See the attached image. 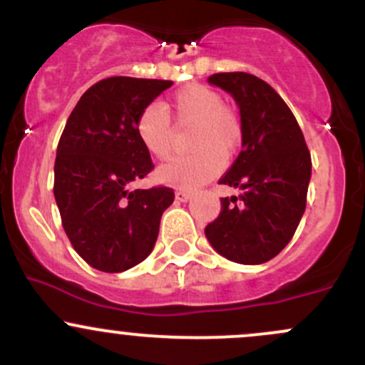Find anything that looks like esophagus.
Wrapping results in <instances>:
<instances>
[{"label": "esophagus", "mask_w": 365, "mask_h": 365, "mask_svg": "<svg viewBox=\"0 0 365 365\" xmlns=\"http://www.w3.org/2000/svg\"><path fill=\"white\" fill-rule=\"evenodd\" d=\"M190 194H188V192H185V190H177L175 192V200H177V202H187L188 199H190Z\"/></svg>", "instance_id": "obj_1"}]
</instances>
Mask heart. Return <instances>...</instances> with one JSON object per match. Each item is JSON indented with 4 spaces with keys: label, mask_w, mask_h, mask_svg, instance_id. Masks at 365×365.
<instances>
[{
    "label": "heart",
    "mask_w": 365,
    "mask_h": 365,
    "mask_svg": "<svg viewBox=\"0 0 365 365\" xmlns=\"http://www.w3.org/2000/svg\"><path fill=\"white\" fill-rule=\"evenodd\" d=\"M173 111L178 127H194L190 135V156L171 159L156 171L159 183L195 188L220 173L240 148L244 128L240 116L225 106L220 92L200 83L180 89L173 96ZM137 137L156 159H166L173 144V125L161 104L153 103L140 111L135 123Z\"/></svg>",
    "instance_id": "heart-1"
}]
</instances>
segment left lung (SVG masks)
<instances>
[{"label":"left lung","mask_w":365,"mask_h":365,"mask_svg":"<svg viewBox=\"0 0 365 365\" xmlns=\"http://www.w3.org/2000/svg\"><path fill=\"white\" fill-rule=\"evenodd\" d=\"M209 83L232 94L244 128L242 150L220 180L240 188L221 199V212L206 226L209 244L238 264H262L292 240L305 211L311 153L295 116L269 83L245 72L215 73Z\"/></svg>","instance_id":"left-lung-1"}]
</instances>
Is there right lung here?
<instances>
[{
    "label": "right lung",
    "mask_w": 365,
    "mask_h": 365,
    "mask_svg": "<svg viewBox=\"0 0 365 365\" xmlns=\"http://www.w3.org/2000/svg\"><path fill=\"white\" fill-rule=\"evenodd\" d=\"M171 81L110 77L83 92L70 113L54 161V199L73 249L89 266L121 273L144 261L158 240L168 187L130 190L154 168L137 137L140 111Z\"/></svg>",
    "instance_id": "obj_1"
}]
</instances>
